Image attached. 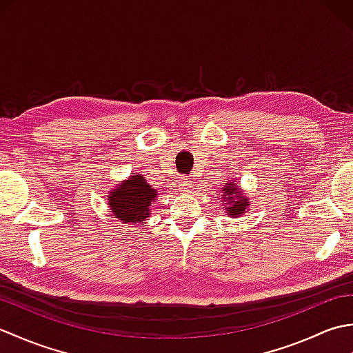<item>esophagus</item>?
Returning a JSON list of instances; mask_svg holds the SVG:
<instances>
[{"label":"esophagus","instance_id":"esophagus-1","mask_svg":"<svg viewBox=\"0 0 353 353\" xmlns=\"http://www.w3.org/2000/svg\"><path fill=\"white\" fill-rule=\"evenodd\" d=\"M181 191H185V192H188V191H191L192 190V186H194V181L191 177H183L182 181H181Z\"/></svg>","mask_w":353,"mask_h":353}]
</instances>
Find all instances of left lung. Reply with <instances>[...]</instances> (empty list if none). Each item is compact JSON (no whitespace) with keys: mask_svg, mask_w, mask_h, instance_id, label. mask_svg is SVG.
Masks as SVG:
<instances>
[{"mask_svg":"<svg viewBox=\"0 0 353 353\" xmlns=\"http://www.w3.org/2000/svg\"><path fill=\"white\" fill-rule=\"evenodd\" d=\"M221 192H223L221 199L226 201V203H223L224 206H226V209H224V211H226V215L239 216L247 211L249 200L243 196L241 190H239L234 182H229L224 185L221 188Z\"/></svg>","mask_w":353,"mask_h":353,"instance_id":"left-lung-1","label":"left lung"}]
</instances>
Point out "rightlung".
<instances>
[{
    "label": "right lung",
    "instance_id": "add662e5",
    "mask_svg": "<svg viewBox=\"0 0 353 353\" xmlns=\"http://www.w3.org/2000/svg\"><path fill=\"white\" fill-rule=\"evenodd\" d=\"M157 197V191L138 172L117 186L109 194V208L115 219L125 223H141L150 216V206Z\"/></svg>",
    "mask_w": 353,
    "mask_h": 353
}]
</instances>
